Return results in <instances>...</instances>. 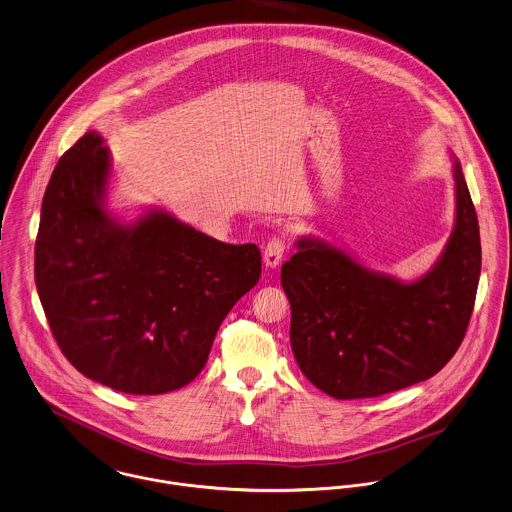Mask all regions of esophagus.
<instances>
[{"label":"esophagus","mask_w":512,"mask_h":512,"mask_svg":"<svg viewBox=\"0 0 512 512\" xmlns=\"http://www.w3.org/2000/svg\"><path fill=\"white\" fill-rule=\"evenodd\" d=\"M283 255H285V241H283L281 237H273V239L267 243L265 251H263V263H265V267L277 269V267L281 265V261H283Z\"/></svg>","instance_id":"34e87169"}]
</instances>
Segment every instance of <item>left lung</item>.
I'll return each instance as SVG.
<instances>
[{"label":"left lung","instance_id":"left-lung-1","mask_svg":"<svg viewBox=\"0 0 512 512\" xmlns=\"http://www.w3.org/2000/svg\"><path fill=\"white\" fill-rule=\"evenodd\" d=\"M455 223L433 267L413 279L362 265L320 237H299L281 269L301 372L336 400L376 398L437 374L463 342L481 275V237L455 156Z\"/></svg>","mask_w":512,"mask_h":512}]
</instances>
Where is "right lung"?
I'll return each mask as SVG.
<instances>
[{"label": "right lung", "instance_id": "add662e5", "mask_svg": "<svg viewBox=\"0 0 512 512\" xmlns=\"http://www.w3.org/2000/svg\"><path fill=\"white\" fill-rule=\"evenodd\" d=\"M103 136L53 170L35 241V285L67 360L116 392L156 396L204 370L219 324L261 275L257 245L217 241L160 207L122 221L106 207Z\"/></svg>", "mask_w": 512, "mask_h": 512}]
</instances>
